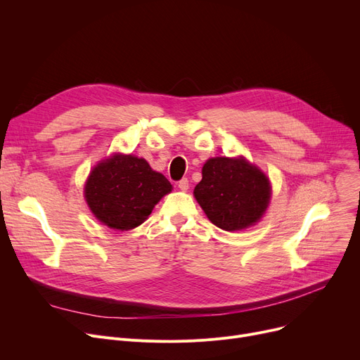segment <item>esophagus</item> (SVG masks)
I'll return each instance as SVG.
<instances>
[{
  "label": "esophagus",
  "mask_w": 360,
  "mask_h": 360,
  "mask_svg": "<svg viewBox=\"0 0 360 360\" xmlns=\"http://www.w3.org/2000/svg\"><path fill=\"white\" fill-rule=\"evenodd\" d=\"M178 188H179V190H182V191H186L188 188H190V182H188L186 178H182V179L178 182Z\"/></svg>",
  "instance_id": "obj_1"
}]
</instances>
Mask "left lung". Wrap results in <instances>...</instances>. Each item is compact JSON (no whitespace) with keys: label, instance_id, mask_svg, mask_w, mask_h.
<instances>
[{"label":"left lung","instance_id":"8db88e82","mask_svg":"<svg viewBox=\"0 0 360 360\" xmlns=\"http://www.w3.org/2000/svg\"><path fill=\"white\" fill-rule=\"evenodd\" d=\"M194 195L213 224L240 231L257 223L270 202V182L245 159L214 158L202 166Z\"/></svg>","mask_w":360,"mask_h":360}]
</instances>
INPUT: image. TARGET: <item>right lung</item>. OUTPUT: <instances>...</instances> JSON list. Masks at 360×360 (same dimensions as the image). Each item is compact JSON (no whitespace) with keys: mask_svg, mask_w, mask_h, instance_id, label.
I'll return each mask as SVG.
<instances>
[{"mask_svg":"<svg viewBox=\"0 0 360 360\" xmlns=\"http://www.w3.org/2000/svg\"><path fill=\"white\" fill-rule=\"evenodd\" d=\"M172 185L144 159L115 155L91 170L84 194L93 214L112 229L140 226Z\"/></svg>","mask_w":360,"mask_h":360,"instance_id":"right-lung-1","label":"right lung"}]
</instances>
